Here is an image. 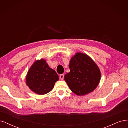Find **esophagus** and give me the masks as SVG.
Segmentation results:
<instances>
[{
	"instance_id": "esophagus-1",
	"label": "esophagus",
	"mask_w": 128,
	"mask_h": 128,
	"mask_svg": "<svg viewBox=\"0 0 128 128\" xmlns=\"http://www.w3.org/2000/svg\"><path fill=\"white\" fill-rule=\"evenodd\" d=\"M64 74H61V75H60V78L61 80H62L64 79Z\"/></svg>"
}]
</instances>
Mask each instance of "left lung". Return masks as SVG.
<instances>
[{
    "label": "left lung",
    "instance_id": "1",
    "mask_svg": "<svg viewBox=\"0 0 128 128\" xmlns=\"http://www.w3.org/2000/svg\"><path fill=\"white\" fill-rule=\"evenodd\" d=\"M70 72L64 80L70 90L77 96H83L94 91L101 78L100 69L86 54L77 52L69 62Z\"/></svg>",
    "mask_w": 128,
    "mask_h": 128
}]
</instances>
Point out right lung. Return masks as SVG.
I'll list each match as a JSON object with an SVG mask.
<instances>
[{
  "label": "right lung",
  "instance_id": "1",
  "mask_svg": "<svg viewBox=\"0 0 128 128\" xmlns=\"http://www.w3.org/2000/svg\"><path fill=\"white\" fill-rule=\"evenodd\" d=\"M59 77L49 67L46 60L41 59L34 62L26 75V86L35 94L43 95L51 91Z\"/></svg>",
  "mask_w": 128,
  "mask_h": 128
}]
</instances>
